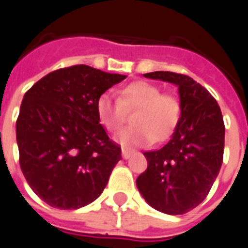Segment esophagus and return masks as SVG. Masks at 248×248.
<instances>
[{"label": "esophagus", "instance_id": "1", "mask_svg": "<svg viewBox=\"0 0 248 248\" xmlns=\"http://www.w3.org/2000/svg\"><path fill=\"white\" fill-rule=\"evenodd\" d=\"M130 156H131V153H130L129 150H124V149H122V158H124V159H129Z\"/></svg>", "mask_w": 248, "mask_h": 248}]
</instances>
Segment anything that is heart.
Here are the masks:
<instances>
[{
    "label": "heart",
    "instance_id": "heart-1",
    "mask_svg": "<svg viewBox=\"0 0 248 248\" xmlns=\"http://www.w3.org/2000/svg\"><path fill=\"white\" fill-rule=\"evenodd\" d=\"M95 108L99 122L113 133L126 122V111L135 110L131 118L134 127L122 130L115 135V140L124 147L167 140L177 129L182 115V106L177 97L163 94L156 85L147 81H135L124 86L119 99L103 93Z\"/></svg>",
    "mask_w": 248,
    "mask_h": 248
}]
</instances>
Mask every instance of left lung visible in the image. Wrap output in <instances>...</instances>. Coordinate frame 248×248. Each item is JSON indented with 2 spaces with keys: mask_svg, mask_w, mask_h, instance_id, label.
<instances>
[{
  "mask_svg": "<svg viewBox=\"0 0 248 248\" xmlns=\"http://www.w3.org/2000/svg\"><path fill=\"white\" fill-rule=\"evenodd\" d=\"M143 76L177 85L182 115L166 145L143 153L147 169L137 178V187L146 202L158 211L186 214L204 201L222 166V111L215 98L188 76L171 71Z\"/></svg>",
  "mask_w": 248,
  "mask_h": 248,
  "instance_id": "8db88e82",
  "label": "left lung"
}]
</instances>
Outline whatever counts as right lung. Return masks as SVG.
Listing matches in <instances>:
<instances>
[{"label":"right lung","instance_id":"1","mask_svg":"<svg viewBox=\"0 0 248 248\" xmlns=\"http://www.w3.org/2000/svg\"><path fill=\"white\" fill-rule=\"evenodd\" d=\"M124 78L76 65L51 71L25 93L16 124L19 166L51 207H83L108 185L121 146L108 137L95 106Z\"/></svg>","mask_w":248,"mask_h":248}]
</instances>
